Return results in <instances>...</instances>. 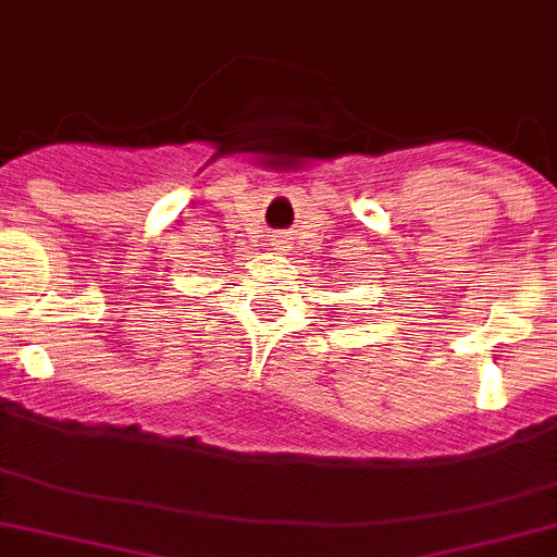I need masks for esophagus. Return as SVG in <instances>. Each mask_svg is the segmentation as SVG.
<instances>
[{"instance_id": "esophagus-1", "label": "esophagus", "mask_w": 557, "mask_h": 557, "mask_svg": "<svg viewBox=\"0 0 557 557\" xmlns=\"http://www.w3.org/2000/svg\"><path fill=\"white\" fill-rule=\"evenodd\" d=\"M272 247H274V249H285V238H283V235H274V238H272Z\"/></svg>"}]
</instances>
